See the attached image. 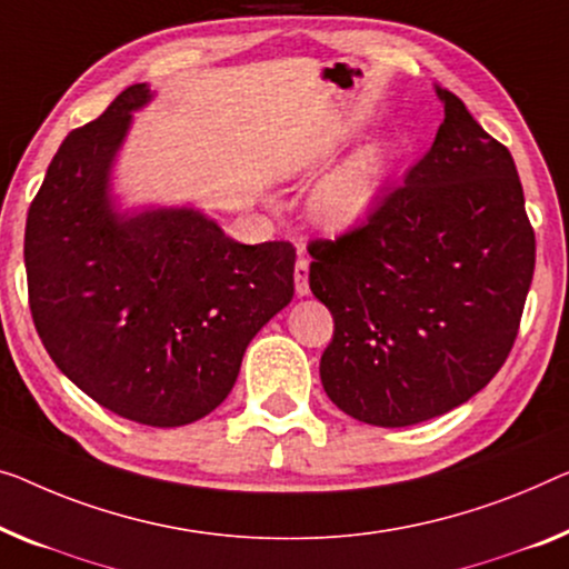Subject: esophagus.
Segmentation results:
<instances>
[{"label":"esophagus","instance_id":"obj_1","mask_svg":"<svg viewBox=\"0 0 569 569\" xmlns=\"http://www.w3.org/2000/svg\"><path fill=\"white\" fill-rule=\"evenodd\" d=\"M293 281H296V293L309 296V260L307 258L296 260Z\"/></svg>","mask_w":569,"mask_h":569}]
</instances>
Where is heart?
<instances>
[{"label":"heart","instance_id":"b5f03b06","mask_svg":"<svg viewBox=\"0 0 569 569\" xmlns=\"http://www.w3.org/2000/svg\"><path fill=\"white\" fill-rule=\"evenodd\" d=\"M391 156L386 146H368L329 173L311 197V214L327 230H350L368 217L383 189Z\"/></svg>","mask_w":569,"mask_h":569}]
</instances>
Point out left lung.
<instances>
[{
    "label": "left lung",
    "instance_id": "1",
    "mask_svg": "<svg viewBox=\"0 0 569 569\" xmlns=\"http://www.w3.org/2000/svg\"><path fill=\"white\" fill-rule=\"evenodd\" d=\"M431 150L368 222L309 244L311 293L332 311L327 396L372 427L457 409L511 352L533 276V230L506 146L439 89Z\"/></svg>",
    "mask_w": 569,
    "mask_h": 569
}]
</instances>
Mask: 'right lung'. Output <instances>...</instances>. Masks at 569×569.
I'll return each instance as SVG.
<instances>
[{
    "mask_svg": "<svg viewBox=\"0 0 569 569\" xmlns=\"http://www.w3.org/2000/svg\"><path fill=\"white\" fill-rule=\"evenodd\" d=\"M148 83L124 89L50 160L24 227L30 311L58 370L120 417L199 421L293 299L296 250L242 244L193 207L120 209L112 168Z\"/></svg>",
    "mask_w": 569,
    "mask_h": 569,
    "instance_id": "1",
    "label": "right lung"
}]
</instances>
